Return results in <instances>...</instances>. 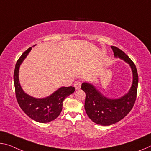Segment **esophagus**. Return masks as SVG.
<instances>
[{
  "instance_id": "1",
  "label": "esophagus",
  "mask_w": 151,
  "mask_h": 151,
  "mask_svg": "<svg viewBox=\"0 0 151 151\" xmlns=\"http://www.w3.org/2000/svg\"><path fill=\"white\" fill-rule=\"evenodd\" d=\"M74 86H75L76 89H79V88H81V82L79 81H76V82L75 83V85H74Z\"/></svg>"
}]
</instances>
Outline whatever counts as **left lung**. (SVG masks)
Returning a JSON list of instances; mask_svg holds the SVG:
<instances>
[{"instance_id": "obj_1", "label": "left lung", "mask_w": 151, "mask_h": 151, "mask_svg": "<svg viewBox=\"0 0 151 151\" xmlns=\"http://www.w3.org/2000/svg\"><path fill=\"white\" fill-rule=\"evenodd\" d=\"M114 56L128 63L133 73V83L130 91L124 97L116 99H107L95 87L87 83H83L81 88L86 94L85 109L87 116L93 122L102 126L116 124L131 111L137 95L138 76L136 66L132 60L123 51L116 46H111Z\"/></svg>"}]
</instances>
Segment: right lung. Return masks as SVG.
<instances>
[{
	"mask_svg": "<svg viewBox=\"0 0 151 151\" xmlns=\"http://www.w3.org/2000/svg\"><path fill=\"white\" fill-rule=\"evenodd\" d=\"M28 48L17 62L14 71V84L15 95L21 109L33 120L40 123H46L56 119L63 109L64 99L75 91L73 87H61L53 94L44 99H35L24 93L19 81V69L24 58L30 52Z\"/></svg>",
	"mask_w": 151,
	"mask_h": 151,
	"instance_id": "add662e5",
	"label": "right lung"
}]
</instances>
